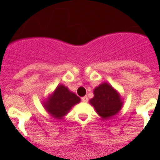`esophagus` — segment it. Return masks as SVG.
<instances>
[{
    "mask_svg": "<svg viewBox=\"0 0 160 160\" xmlns=\"http://www.w3.org/2000/svg\"><path fill=\"white\" fill-rule=\"evenodd\" d=\"M82 101H83V102H87L88 101V96H83L81 98Z\"/></svg>",
    "mask_w": 160,
    "mask_h": 160,
    "instance_id": "esophagus-1",
    "label": "esophagus"
}]
</instances>
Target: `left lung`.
<instances>
[{"instance_id": "left-lung-1", "label": "left lung", "mask_w": 160, "mask_h": 160, "mask_svg": "<svg viewBox=\"0 0 160 160\" xmlns=\"http://www.w3.org/2000/svg\"><path fill=\"white\" fill-rule=\"evenodd\" d=\"M94 97L89 103L97 114L103 119H110L116 115L123 106V98L110 83L103 82L93 91Z\"/></svg>"}]
</instances>
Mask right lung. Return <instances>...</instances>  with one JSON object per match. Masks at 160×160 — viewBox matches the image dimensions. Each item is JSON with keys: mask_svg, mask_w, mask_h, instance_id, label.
<instances>
[{"mask_svg": "<svg viewBox=\"0 0 160 160\" xmlns=\"http://www.w3.org/2000/svg\"><path fill=\"white\" fill-rule=\"evenodd\" d=\"M80 102V98L70 92L63 84H59L53 92L42 102L46 111L53 118L62 120L68 114L72 107Z\"/></svg>", "mask_w": 160, "mask_h": 160, "instance_id": "obj_1", "label": "right lung"}]
</instances>
